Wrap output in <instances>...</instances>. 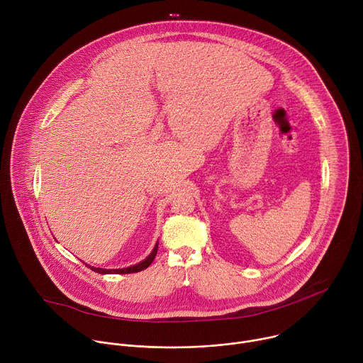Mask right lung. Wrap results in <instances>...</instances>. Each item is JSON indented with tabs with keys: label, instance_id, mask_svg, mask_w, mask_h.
<instances>
[{
	"label": "right lung",
	"instance_id": "add662e5",
	"mask_svg": "<svg viewBox=\"0 0 363 363\" xmlns=\"http://www.w3.org/2000/svg\"><path fill=\"white\" fill-rule=\"evenodd\" d=\"M157 252H158V244L155 245L153 251L149 254V257L146 258V260H143L142 263H139L136 266L128 267V269H118V270H106V269H97V267H90V269L93 272L99 273V274H112V273L113 274H129V273H138V272H142V270L147 269L152 264V262L155 260V255H157Z\"/></svg>",
	"mask_w": 363,
	"mask_h": 363
}]
</instances>
